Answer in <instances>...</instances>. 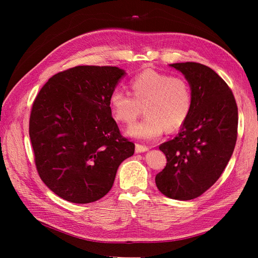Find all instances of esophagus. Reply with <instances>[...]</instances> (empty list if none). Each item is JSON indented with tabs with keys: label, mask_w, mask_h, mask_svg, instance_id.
<instances>
[{
	"label": "esophagus",
	"mask_w": 258,
	"mask_h": 258,
	"mask_svg": "<svg viewBox=\"0 0 258 258\" xmlns=\"http://www.w3.org/2000/svg\"><path fill=\"white\" fill-rule=\"evenodd\" d=\"M150 150V147L146 145H142V144H136V153H143Z\"/></svg>",
	"instance_id": "esophagus-1"
}]
</instances>
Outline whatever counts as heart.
<instances>
[{"mask_svg":"<svg viewBox=\"0 0 258 258\" xmlns=\"http://www.w3.org/2000/svg\"><path fill=\"white\" fill-rule=\"evenodd\" d=\"M132 96L114 89L108 105L114 118L122 123L134 122L141 114L142 120L132 124L127 134L142 140H154L165 130L181 128L188 118L192 105L190 84L183 76L170 75L147 69L130 81Z\"/></svg>","mask_w":258,"mask_h":258,"instance_id":"b5f03b06","label":"heart"}]
</instances>
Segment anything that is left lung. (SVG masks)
<instances>
[{"instance_id":"1","label":"left lung","mask_w":258,"mask_h":258,"mask_svg":"<svg viewBox=\"0 0 258 258\" xmlns=\"http://www.w3.org/2000/svg\"><path fill=\"white\" fill-rule=\"evenodd\" d=\"M170 66L190 84L192 105L177 136L159 145L167 165L155 182L165 196L190 200L207 191L227 166L237 142L238 107L228 85L211 68L197 62Z\"/></svg>"}]
</instances>
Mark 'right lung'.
I'll use <instances>...</instances> for the list:
<instances>
[{
    "label": "right lung",
    "mask_w": 258,
    "mask_h": 258,
    "mask_svg": "<svg viewBox=\"0 0 258 258\" xmlns=\"http://www.w3.org/2000/svg\"><path fill=\"white\" fill-rule=\"evenodd\" d=\"M124 71L80 66L54 74L32 104L29 135L42 181L62 199L104 197L120 163L135 153L112 117L108 98Z\"/></svg>",
    "instance_id": "add662e5"
}]
</instances>
